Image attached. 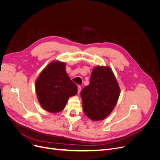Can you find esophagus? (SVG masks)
I'll return each instance as SVG.
<instances>
[{"label": "esophagus", "mask_w": 160, "mask_h": 160, "mask_svg": "<svg viewBox=\"0 0 160 160\" xmlns=\"http://www.w3.org/2000/svg\"><path fill=\"white\" fill-rule=\"evenodd\" d=\"M80 91H81V86H78V93H80Z\"/></svg>", "instance_id": "esophagus-1"}]
</instances>
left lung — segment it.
<instances>
[{
  "instance_id": "obj_1",
  "label": "left lung",
  "mask_w": 160,
  "mask_h": 160,
  "mask_svg": "<svg viewBox=\"0 0 160 160\" xmlns=\"http://www.w3.org/2000/svg\"><path fill=\"white\" fill-rule=\"evenodd\" d=\"M80 95L83 112L92 121H101L110 115L120 95L119 83L110 67H95L89 84L82 90Z\"/></svg>"
}]
</instances>
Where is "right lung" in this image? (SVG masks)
Listing matches in <instances>:
<instances>
[{
	"label": "right lung",
	"mask_w": 160,
	"mask_h": 160,
	"mask_svg": "<svg viewBox=\"0 0 160 160\" xmlns=\"http://www.w3.org/2000/svg\"><path fill=\"white\" fill-rule=\"evenodd\" d=\"M65 69L64 62L54 60L45 67L36 80L38 102L50 113L62 111L69 98L77 94L78 88Z\"/></svg>",
	"instance_id": "obj_1"
}]
</instances>
